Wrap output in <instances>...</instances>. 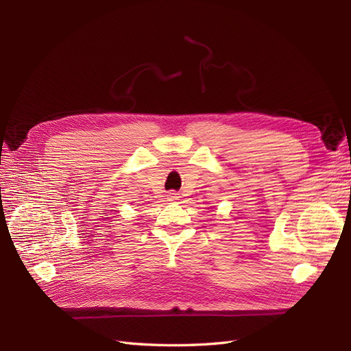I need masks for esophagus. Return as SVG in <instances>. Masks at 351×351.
Wrapping results in <instances>:
<instances>
[{
  "label": "esophagus",
  "mask_w": 351,
  "mask_h": 351,
  "mask_svg": "<svg viewBox=\"0 0 351 351\" xmlns=\"http://www.w3.org/2000/svg\"><path fill=\"white\" fill-rule=\"evenodd\" d=\"M178 199V195L176 192H169L168 193V200H177Z\"/></svg>",
  "instance_id": "1"
}]
</instances>
